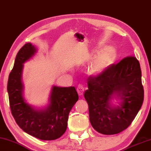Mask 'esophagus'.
I'll return each mask as SVG.
<instances>
[{
	"mask_svg": "<svg viewBox=\"0 0 151 151\" xmlns=\"http://www.w3.org/2000/svg\"><path fill=\"white\" fill-rule=\"evenodd\" d=\"M76 90H77V92H78V95H79L80 96H81L83 95V93H84V88L83 86L79 84V85L78 86L77 89H76Z\"/></svg>",
	"mask_w": 151,
	"mask_h": 151,
	"instance_id": "34e87169",
	"label": "esophagus"
}]
</instances>
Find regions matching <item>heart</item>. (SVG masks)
<instances>
[{
	"label": "heart",
	"instance_id": "obj_1",
	"mask_svg": "<svg viewBox=\"0 0 151 151\" xmlns=\"http://www.w3.org/2000/svg\"><path fill=\"white\" fill-rule=\"evenodd\" d=\"M116 58V50L110 46L105 47L98 52L88 65V74L93 76L102 75L114 63Z\"/></svg>",
	"mask_w": 151,
	"mask_h": 151
}]
</instances>
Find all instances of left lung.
Returning <instances> with one entry per match:
<instances>
[{"label": "left lung", "mask_w": 151, "mask_h": 151, "mask_svg": "<svg viewBox=\"0 0 151 151\" xmlns=\"http://www.w3.org/2000/svg\"><path fill=\"white\" fill-rule=\"evenodd\" d=\"M88 88L84 96L89 107L90 123L102 134L114 135L126 129L143 102L141 70L135 57L123 59L102 75L91 77Z\"/></svg>", "instance_id": "1"}]
</instances>
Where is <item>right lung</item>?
Returning <instances> with one entry per match:
<instances>
[{
  "instance_id": "add662e5",
  "label": "right lung",
  "mask_w": 151,
  "mask_h": 151,
  "mask_svg": "<svg viewBox=\"0 0 151 151\" xmlns=\"http://www.w3.org/2000/svg\"><path fill=\"white\" fill-rule=\"evenodd\" d=\"M37 52L35 46L28 42L17 53L8 81L10 107L17 125L27 134L41 140H54L65 132L69 113L78 96L74 86H53L45 107L37 108L27 102L22 82L23 64Z\"/></svg>"
}]
</instances>
